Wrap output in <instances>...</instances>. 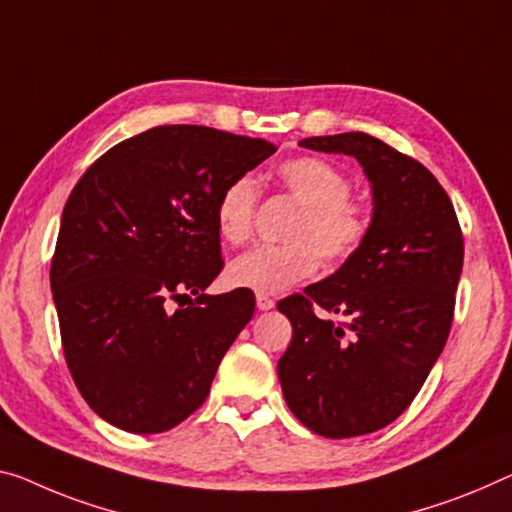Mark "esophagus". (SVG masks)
<instances>
[{"label":"esophagus","instance_id":"esophagus-1","mask_svg":"<svg viewBox=\"0 0 512 512\" xmlns=\"http://www.w3.org/2000/svg\"><path fill=\"white\" fill-rule=\"evenodd\" d=\"M256 306H258V311H270V309H274V300H272V297L258 293L256 295Z\"/></svg>","mask_w":512,"mask_h":512}]
</instances>
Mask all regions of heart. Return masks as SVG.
Here are the masks:
<instances>
[{
  "label": "heart",
  "instance_id": "obj_1",
  "mask_svg": "<svg viewBox=\"0 0 512 512\" xmlns=\"http://www.w3.org/2000/svg\"><path fill=\"white\" fill-rule=\"evenodd\" d=\"M279 180L300 203L288 229V245H258L233 258L226 281L233 288L279 295L325 263H343L364 245L371 217L350 199L352 183L341 169L320 157H293L279 167ZM258 185L251 176L233 178L217 196L215 226L229 245H245L254 231Z\"/></svg>",
  "mask_w": 512,
  "mask_h": 512
}]
</instances>
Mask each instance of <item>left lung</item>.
Returning a JSON list of instances; mask_svg holds the SVG:
<instances>
[{
    "label": "left lung",
    "instance_id": "left-lung-1",
    "mask_svg": "<svg viewBox=\"0 0 512 512\" xmlns=\"http://www.w3.org/2000/svg\"><path fill=\"white\" fill-rule=\"evenodd\" d=\"M302 148L350 155L371 183V229L327 279L277 309L293 338L277 364L283 398L322 437L368 435L407 410L451 332L462 231L437 178L364 132L309 137ZM341 323L318 319L312 304Z\"/></svg>",
    "mask_w": 512,
    "mask_h": 512
}]
</instances>
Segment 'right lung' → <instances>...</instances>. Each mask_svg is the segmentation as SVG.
Returning a JSON list of instances; mask_svg holds the SVG:
<instances>
[{
	"instance_id": "right-lung-1",
	"label": "right lung",
	"mask_w": 512,
	"mask_h": 512,
	"mask_svg": "<svg viewBox=\"0 0 512 512\" xmlns=\"http://www.w3.org/2000/svg\"><path fill=\"white\" fill-rule=\"evenodd\" d=\"M277 148L203 125H160L98 157L70 192L50 286L66 364L100 419L155 435L206 400L254 316V293L206 295L222 272L219 192ZM187 299L168 311V300Z\"/></svg>"
}]
</instances>
